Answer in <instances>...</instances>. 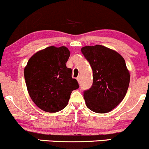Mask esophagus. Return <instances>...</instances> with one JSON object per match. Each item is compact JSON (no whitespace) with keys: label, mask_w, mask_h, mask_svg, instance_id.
<instances>
[{"label":"esophagus","mask_w":149,"mask_h":149,"mask_svg":"<svg viewBox=\"0 0 149 149\" xmlns=\"http://www.w3.org/2000/svg\"><path fill=\"white\" fill-rule=\"evenodd\" d=\"M77 80H78V83H80V76L77 77Z\"/></svg>","instance_id":"34e87169"}]
</instances>
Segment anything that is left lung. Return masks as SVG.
Masks as SVG:
<instances>
[{"label": "left lung", "mask_w": 149, "mask_h": 149, "mask_svg": "<svg viewBox=\"0 0 149 149\" xmlns=\"http://www.w3.org/2000/svg\"><path fill=\"white\" fill-rule=\"evenodd\" d=\"M81 52L93 72L92 87L83 94L87 107L98 113L111 111L122 102L129 87L130 75L124 58L100 45L85 46Z\"/></svg>", "instance_id": "left-lung-1"}]
</instances>
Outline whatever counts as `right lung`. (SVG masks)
I'll return each instance as SVG.
<instances>
[{"mask_svg": "<svg viewBox=\"0 0 149 149\" xmlns=\"http://www.w3.org/2000/svg\"><path fill=\"white\" fill-rule=\"evenodd\" d=\"M70 56L65 46H49L33 54L24 68L27 90L34 104L45 112L56 113L67 106L73 90L79 88L66 66Z\"/></svg>", "mask_w": 149, "mask_h": 149, "instance_id": "add662e5", "label": "right lung"}]
</instances>
